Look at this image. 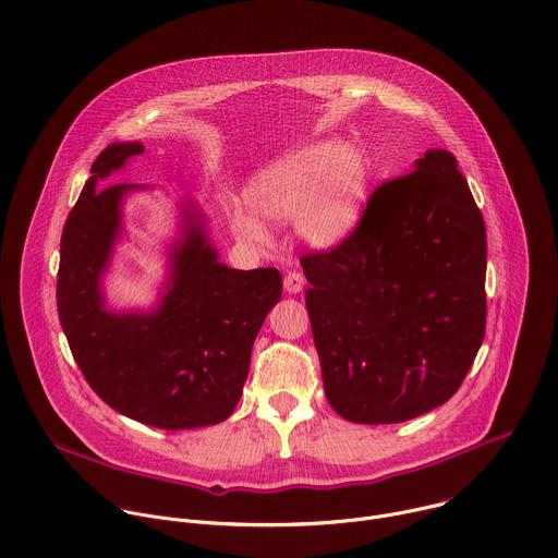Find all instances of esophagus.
<instances>
[{
	"mask_svg": "<svg viewBox=\"0 0 558 558\" xmlns=\"http://www.w3.org/2000/svg\"><path fill=\"white\" fill-rule=\"evenodd\" d=\"M284 289H287V293H300L302 289H304V276L300 274V271H289L287 276H284Z\"/></svg>",
	"mask_w": 558,
	"mask_h": 558,
	"instance_id": "34e87169",
	"label": "esophagus"
}]
</instances>
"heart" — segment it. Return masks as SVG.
Segmentation results:
<instances>
[{
    "label": "heart",
    "instance_id": "obj_1",
    "mask_svg": "<svg viewBox=\"0 0 558 558\" xmlns=\"http://www.w3.org/2000/svg\"><path fill=\"white\" fill-rule=\"evenodd\" d=\"M367 184L369 167L356 147L317 143L260 169L245 189L252 208L228 206V223L239 241L267 247L271 232L263 217L289 221L300 215V234L317 247H332L356 228Z\"/></svg>",
    "mask_w": 558,
    "mask_h": 558
}]
</instances>
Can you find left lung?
Masks as SVG:
<instances>
[{
  "label": "left lung",
  "instance_id": "1",
  "mask_svg": "<svg viewBox=\"0 0 558 558\" xmlns=\"http://www.w3.org/2000/svg\"><path fill=\"white\" fill-rule=\"evenodd\" d=\"M330 407L400 424L448 402L485 339L487 232L446 149L383 182L337 247L302 254Z\"/></svg>",
  "mask_w": 558,
  "mask_h": 558
}]
</instances>
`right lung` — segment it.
<instances>
[{
	"label": "right lung",
	"instance_id": "add662e5",
	"mask_svg": "<svg viewBox=\"0 0 558 558\" xmlns=\"http://www.w3.org/2000/svg\"><path fill=\"white\" fill-rule=\"evenodd\" d=\"M143 149L110 143L95 158L60 239L58 317L88 387L110 409L162 430L213 426L241 400L252 345L282 295V276L274 267L241 271L219 263L189 199L158 306L106 311L101 280L121 232V204L143 189L106 186V178Z\"/></svg>",
	"mask_w": 558,
	"mask_h": 558
}]
</instances>
